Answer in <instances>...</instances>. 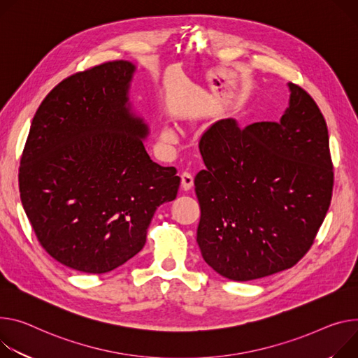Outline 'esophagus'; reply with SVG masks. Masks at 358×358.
<instances>
[{"instance_id": "34e87169", "label": "esophagus", "mask_w": 358, "mask_h": 358, "mask_svg": "<svg viewBox=\"0 0 358 358\" xmlns=\"http://www.w3.org/2000/svg\"><path fill=\"white\" fill-rule=\"evenodd\" d=\"M181 185H182V188H184L185 191H188V189L192 188V185H194V177H192L191 173H188V171L181 173Z\"/></svg>"}]
</instances>
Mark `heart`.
Listing matches in <instances>:
<instances>
[{
	"mask_svg": "<svg viewBox=\"0 0 358 358\" xmlns=\"http://www.w3.org/2000/svg\"><path fill=\"white\" fill-rule=\"evenodd\" d=\"M162 137H164L167 141H174L176 137H177V134H176V131H174V128L166 127L164 131H162Z\"/></svg>",
	"mask_w": 358,
	"mask_h": 358,
	"instance_id": "1",
	"label": "heart"
}]
</instances>
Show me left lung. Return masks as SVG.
Here are the masks:
<instances>
[{"mask_svg":"<svg viewBox=\"0 0 358 358\" xmlns=\"http://www.w3.org/2000/svg\"><path fill=\"white\" fill-rule=\"evenodd\" d=\"M278 122H214L203 134L206 169L194 180L201 208L197 243L204 262L234 281L296 266L330 207L333 162L318 106L288 83Z\"/></svg>","mask_w":358,"mask_h":358,"instance_id":"left-lung-1","label":"left lung"}]
</instances>
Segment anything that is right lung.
Masks as SVG:
<instances>
[{
  "instance_id": "1",
  "label": "right lung",
  "mask_w": 358,
  "mask_h": 358,
  "mask_svg": "<svg viewBox=\"0 0 358 358\" xmlns=\"http://www.w3.org/2000/svg\"><path fill=\"white\" fill-rule=\"evenodd\" d=\"M136 66L111 61L61 81L32 120L20 197L43 248L73 270L103 274L145 244L155 210L180 177L144 148L150 129L131 111Z\"/></svg>"
}]
</instances>
